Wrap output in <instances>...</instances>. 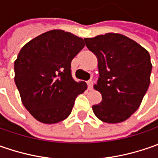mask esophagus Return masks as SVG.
<instances>
[{
	"instance_id": "esophagus-1",
	"label": "esophagus",
	"mask_w": 158,
	"mask_h": 158,
	"mask_svg": "<svg viewBox=\"0 0 158 158\" xmlns=\"http://www.w3.org/2000/svg\"><path fill=\"white\" fill-rule=\"evenodd\" d=\"M87 84H88L89 89H92V88H93V81L91 79H89V81H87Z\"/></svg>"
}]
</instances>
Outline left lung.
Returning a JSON list of instances; mask_svg holds the SVG:
<instances>
[{
    "mask_svg": "<svg viewBox=\"0 0 158 158\" xmlns=\"http://www.w3.org/2000/svg\"><path fill=\"white\" fill-rule=\"evenodd\" d=\"M98 59L99 78L94 88L102 102L92 106L106 123H119L136 111L150 82L152 65L149 52L124 35L107 33L84 39Z\"/></svg>",
    "mask_w": 158,
    "mask_h": 158,
    "instance_id": "1",
    "label": "left lung"
}]
</instances>
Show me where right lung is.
I'll use <instances>...</instances> for the list:
<instances>
[{"label":"right lung","mask_w":158,"mask_h":158,"mask_svg":"<svg viewBox=\"0 0 158 158\" xmlns=\"http://www.w3.org/2000/svg\"><path fill=\"white\" fill-rule=\"evenodd\" d=\"M83 47L81 38L53 30L31 40L18 53L15 85L23 105L40 122L53 124L68 118L76 97L87 89L71 72V61Z\"/></svg>","instance_id":"add662e5"}]
</instances>
